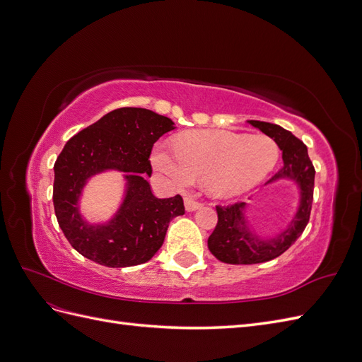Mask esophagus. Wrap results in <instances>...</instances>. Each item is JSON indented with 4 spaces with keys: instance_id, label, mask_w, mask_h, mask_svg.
<instances>
[{
    "instance_id": "34e87169",
    "label": "esophagus",
    "mask_w": 362,
    "mask_h": 362,
    "mask_svg": "<svg viewBox=\"0 0 362 362\" xmlns=\"http://www.w3.org/2000/svg\"><path fill=\"white\" fill-rule=\"evenodd\" d=\"M184 205H185V210H187V211H196V210H198V208H201V202L194 201L192 198H185L184 199Z\"/></svg>"
}]
</instances>
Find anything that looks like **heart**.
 Instances as JSON below:
<instances>
[{"label": "heart", "instance_id": "b5f03b06", "mask_svg": "<svg viewBox=\"0 0 362 362\" xmlns=\"http://www.w3.org/2000/svg\"><path fill=\"white\" fill-rule=\"evenodd\" d=\"M175 155L158 145L152 152V164L180 189L198 181L205 182L214 198L233 199L266 180L279 158V149L266 136L193 129L175 141Z\"/></svg>", "mask_w": 362, "mask_h": 362}]
</instances>
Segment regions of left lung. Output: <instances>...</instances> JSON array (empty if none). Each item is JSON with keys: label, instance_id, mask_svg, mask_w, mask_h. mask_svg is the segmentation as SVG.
<instances>
[{"label": "left lung", "instance_id": "1", "mask_svg": "<svg viewBox=\"0 0 362 362\" xmlns=\"http://www.w3.org/2000/svg\"><path fill=\"white\" fill-rule=\"evenodd\" d=\"M247 124L275 140L282 151V168L267 184L279 180L293 181L299 190V204L288 226L275 237H261L254 231L246 216V202L216 206L218 221L208 237V249L218 261L228 264H258L284 254L303 233L313 204L315 170L303 141L276 124L261 120H247Z\"/></svg>", "mask_w": 362, "mask_h": 362}]
</instances>
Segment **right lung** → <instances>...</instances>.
Instances as JSON below:
<instances>
[{
  "instance_id": "add662e5",
  "label": "right lung",
  "mask_w": 362,
  "mask_h": 362,
  "mask_svg": "<svg viewBox=\"0 0 362 362\" xmlns=\"http://www.w3.org/2000/svg\"><path fill=\"white\" fill-rule=\"evenodd\" d=\"M175 129L172 119L148 108L124 107L103 116L64 145L54 164V211L72 247L98 264H144L161 247L169 222L184 214L180 194L158 199L146 177L152 146ZM107 170L124 173V198L112 219L90 224L79 211L88 180Z\"/></svg>"
}]
</instances>
